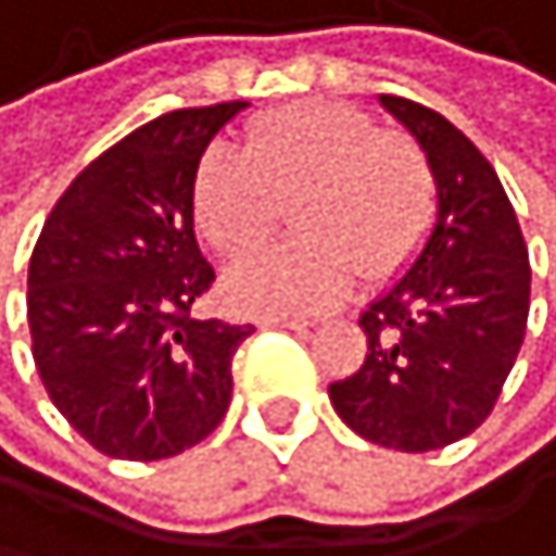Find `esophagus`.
<instances>
[{"label":"esophagus","instance_id":"obj_1","mask_svg":"<svg viewBox=\"0 0 556 556\" xmlns=\"http://www.w3.org/2000/svg\"><path fill=\"white\" fill-rule=\"evenodd\" d=\"M258 326H266V329H298V333H305L312 323H305V319H262Z\"/></svg>","mask_w":556,"mask_h":556}]
</instances>
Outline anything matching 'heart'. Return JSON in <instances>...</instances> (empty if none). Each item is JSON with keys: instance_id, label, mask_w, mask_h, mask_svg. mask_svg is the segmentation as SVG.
Listing matches in <instances>:
<instances>
[{"instance_id": "obj_1", "label": "heart", "mask_w": 556, "mask_h": 556, "mask_svg": "<svg viewBox=\"0 0 556 556\" xmlns=\"http://www.w3.org/2000/svg\"><path fill=\"white\" fill-rule=\"evenodd\" d=\"M191 205L223 258L258 251L294 205L298 241L227 280L237 312L294 319L337 305L354 273L383 283L408 266L437 219V177L408 134L379 130L351 105L298 102L258 116L241 155L212 148L194 173Z\"/></svg>"}]
</instances>
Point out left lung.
Returning <instances> with one entry per match:
<instances>
[{"label":"left lung","instance_id":"1","mask_svg":"<svg viewBox=\"0 0 556 556\" xmlns=\"http://www.w3.org/2000/svg\"><path fill=\"white\" fill-rule=\"evenodd\" d=\"M379 102L429 155L440 208L415 266L362 312L369 351L329 401L369 443L422 454L490 418L526 340L532 269L490 159L437 109Z\"/></svg>","mask_w":556,"mask_h":556}]
</instances>
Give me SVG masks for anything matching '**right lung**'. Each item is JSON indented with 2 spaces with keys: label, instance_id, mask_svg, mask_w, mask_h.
I'll return each instance as SVG.
<instances>
[{
  "label": "right lung",
  "instance_id": "add662e5",
  "mask_svg": "<svg viewBox=\"0 0 556 556\" xmlns=\"http://www.w3.org/2000/svg\"><path fill=\"white\" fill-rule=\"evenodd\" d=\"M248 102L173 109L84 166L27 269L38 376L94 451L159 462L202 443L233 393L255 326L194 319L216 283L194 241V173Z\"/></svg>",
  "mask_w": 556,
  "mask_h": 556
}]
</instances>
